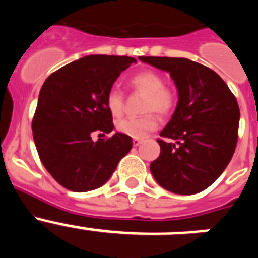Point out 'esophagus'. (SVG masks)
Masks as SVG:
<instances>
[{
    "label": "esophagus",
    "instance_id": "1",
    "mask_svg": "<svg viewBox=\"0 0 258 258\" xmlns=\"http://www.w3.org/2000/svg\"><path fill=\"white\" fill-rule=\"evenodd\" d=\"M141 143H142V140H140V138H133V146H134V147L140 146Z\"/></svg>",
    "mask_w": 258,
    "mask_h": 258
}]
</instances>
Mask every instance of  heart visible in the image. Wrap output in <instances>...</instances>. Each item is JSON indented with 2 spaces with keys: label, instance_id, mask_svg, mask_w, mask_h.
Segmentation results:
<instances>
[{
  "label": "heart",
  "instance_id": "1",
  "mask_svg": "<svg viewBox=\"0 0 258 258\" xmlns=\"http://www.w3.org/2000/svg\"><path fill=\"white\" fill-rule=\"evenodd\" d=\"M129 85L133 90L145 94L142 102V112L140 117H126L118 120L116 127L122 134L132 138H143L159 126V118L172 115L177 107L178 97L174 89L165 85V79L161 74L152 70H143L129 79ZM106 107L113 117L124 112L125 99L117 88H111L106 94Z\"/></svg>",
  "mask_w": 258,
  "mask_h": 258
}]
</instances>
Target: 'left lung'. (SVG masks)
<instances>
[{
  "instance_id": "8db88e82",
  "label": "left lung",
  "mask_w": 258,
  "mask_h": 258,
  "mask_svg": "<svg viewBox=\"0 0 258 258\" xmlns=\"http://www.w3.org/2000/svg\"><path fill=\"white\" fill-rule=\"evenodd\" d=\"M168 71L178 89V103L161 131L160 155L150 165L165 190L192 195L222 174L235 152L239 131L238 101L213 70L186 58L140 56Z\"/></svg>"
}]
</instances>
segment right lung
Instances as JSON below:
<instances>
[{"mask_svg":"<svg viewBox=\"0 0 258 258\" xmlns=\"http://www.w3.org/2000/svg\"><path fill=\"white\" fill-rule=\"evenodd\" d=\"M136 59L89 55L52 72L40 90L32 132L41 163L67 190L85 192L101 187L118 161L132 150L129 136L113 131L106 94ZM101 136V134H99Z\"/></svg>","mask_w":258,"mask_h":258,"instance_id":"obj_1","label":"right lung"}]
</instances>
